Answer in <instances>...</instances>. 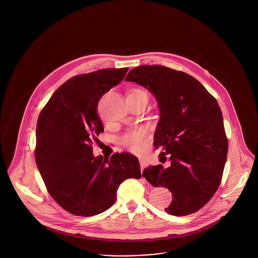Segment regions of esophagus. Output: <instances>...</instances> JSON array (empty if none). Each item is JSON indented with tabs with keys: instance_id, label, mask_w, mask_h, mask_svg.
Wrapping results in <instances>:
<instances>
[{
	"instance_id": "obj_1",
	"label": "esophagus",
	"mask_w": 258,
	"mask_h": 258,
	"mask_svg": "<svg viewBox=\"0 0 258 258\" xmlns=\"http://www.w3.org/2000/svg\"><path fill=\"white\" fill-rule=\"evenodd\" d=\"M139 162H140V166H141V172H143L144 168L146 167V162L143 159H139Z\"/></svg>"
}]
</instances>
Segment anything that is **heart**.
Returning a JSON list of instances; mask_svg holds the SVG:
<instances>
[{
  "label": "heart",
  "mask_w": 258,
  "mask_h": 258,
  "mask_svg": "<svg viewBox=\"0 0 258 258\" xmlns=\"http://www.w3.org/2000/svg\"><path fill=\"white\" fill-rule=\"evenodd\" d=\"M137 92H142L136 90ZM123 144L134 153H140L146 145V136L143 132H133L123 137Z\"/></svg>",
  "instance_id": "b5f03b06"
}]
</instances>
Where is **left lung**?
Returning <instances> with one entry per match:
<instances>
[{"label": "left lung", "instance_id": "obj_1", "mask_svg": "<svg viewBox=\"0 0 258 258\" xmlns=\"http://www.w3.org/2000/svg\"><path fill=\"white\" fill-rule=\"evenodd\" d=\"M125 81L155 96L160 120L154 144L171 155L169 167H147L143 177L154 186L171 191V204L164 209L167 214L197 212L217 191L227 157L228 143L216 98L192 76L160 64L137 67Z\"/></svg>", "mask_w": 258, "mask_h": 258}]
</instances>
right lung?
<instances>
[{
	"label": "right lung",
	"mask_w": 258,
	"mask_h": 258,
	"mask_svg": "<svg viewBox=\"0 0 258 258\" xmlns=\"http://www.w3.org/2000/svg\"><path fill=\"white\" fill-rule=\"evenodd\" d=\"M127 71L105 69L75 76L53 94L38 117L37 168L50 196L76 216H95L110 208L125 179L141 178L135 156L95 157L91 146L104 130L98 100Z\"/></svg>",
	"instance_id": "1"
}]
</instances>
